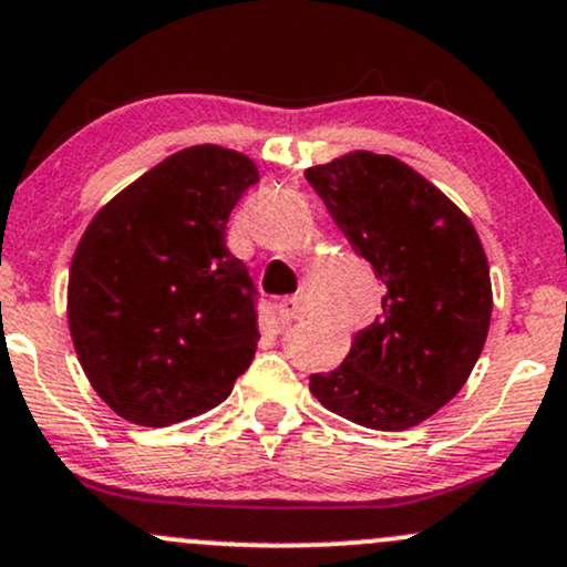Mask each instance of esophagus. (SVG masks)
Wrapping results in <instances>:
<instances>
[{"label": "esophagus", "instance_id": "obj_1", "mask_svg": "<svg viewBox=\"0 0 567 567\" xmlns=\"http://www.w3.org/2000/svg\"><path fill=\"white\" fill-rule=\"evenodd\" d=\"M277 312L285 323H290V320H301L303 315H307V309H303V301L299 299V296H288V299H282L277 303Z\"/></svg>", "mask_w": 567, "mask_h": 567}]
</instances>
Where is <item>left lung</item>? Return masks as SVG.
Masks as SVG:
<instances>
[{
  "label": "left lung",
  "instance_id": "8db88e82",
  "mask_svg": "<svg viewBox=\"0 0 567 567\" xmlns=\"http://www.w3.org/2000/svg\"><path fill=\"white\" fill-rule=\"evenodd\" d=\"M355 255L385 285L383 312L309 391L342 419L404 432L467 383L492 320L488 260L467 214L391 154L348 152L303 171Z\"/></svg>",
  "mask_w": 567,
  "mask_h": 567
}]
</instances>
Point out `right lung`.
Listing matches in <instances>:
<instances>
[{
    "label": "right lung",
    "mask_w": 567,
    "mask_h": 567,
    "mask_svg": "<svg viewBox=\"0 0 567 567\" xmlns=\"http://www.w3.org/2000/svg\"><path fill=\"white\" fill-rule=\"evenodd\" d=\"M258 165L200 143L100 208L70 264L68 323L97 396L138 426H171L230 396L258 348L255 285L225 247Z\"/></svg>",
    "instance_id": "right-lung-1"
}]
</instances>
